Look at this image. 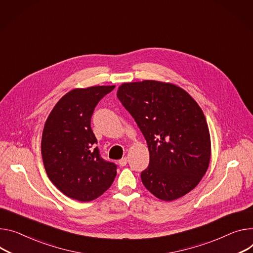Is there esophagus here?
<instances>
[{
	"mask_svg": "<svg viewBox=\"0 0 253 253\" xmlns=\"http://www.w3.org/2000/svg\"><path fill=\"white\" fill-rule=\"evenodd\" d=\"M127 163H128V158L127 157H123V158H121L120 160H119V165L121 166V167H125L126 165H127Z\"/></svg>",
	"mask_w": 253,
	"mask_h": 253,
	"instance_id": "esophagus-1",
	"label": "esophagus"
}]
</instances>
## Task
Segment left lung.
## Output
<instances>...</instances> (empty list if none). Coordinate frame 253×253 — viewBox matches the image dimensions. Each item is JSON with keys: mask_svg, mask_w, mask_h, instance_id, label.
I'll use <instances>...</instances> for the list:
<instances>
[{"mask_svg": "<svg viewBox=\"0 0 253 253\" xmlns=\"http://www.w3.org/2000/svg\"><path fill=\"white\" fill-rule=\"evenodd\" d=\"M117 97L147 142L144 187L168 202L196 188L211 158L208 124L197 102L181 87L157 81L125 83Z\"/></svg>", "mask_w": 253, "mask_h": 253, "instance_id": "8db88e82", "label": "left lung"}]
</instances>
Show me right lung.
<instances>
[{
    "label": "right lung",
    "mask_w": 253,
    "mask_h": 253,
    "mask_svg": "<svg viewBox=\"0 0 253 253\" xmlns=\"http://www.w3.org/2000/svg\"><path fill=\"white\" fill-rule=\"evenodd\" d=\"M115 85L68 91L45 122L41 154L46 173L65 196L89 202L104 194L116 176L117 166L101 157L90 118L100 100Z\"/></svg>",
    "instance_id": "right-lung-1"
}]
</instances>
